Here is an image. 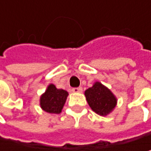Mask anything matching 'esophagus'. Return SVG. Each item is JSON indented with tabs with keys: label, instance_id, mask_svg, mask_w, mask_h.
Segmentation results:
<instances>
[{
	"label": "esophagus",
	"instance_id": "34e87169",
	"mask_svg": "<svg viewBox=\"0 0 151 151\" xmlns=\"http://www.w3.org/2000/svg\"><path fill=\"white\" fill-rule=\"evenodd\" d=\"M71 91L72 92H82V88L81 87H78V88H73Z\"/></svg>",
	"mask_w": 151,
	"mask_h": 151
}]
</instances>
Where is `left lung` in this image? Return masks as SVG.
Returning a JSON list of instances; mask_svg holds the SVG:
<instances>
[{
    "label": "left lung",
    "instance_id": "obj_1",
    "mask_svg": "<svg viewBox=\"0 0 151 151\" xmlns=\"http://www.w3.org/2000/svg\"><path fill=\"white\" fill-rule=\"evenodd\" d=\"M86 100L93 111L100 115H107L115 108L117 100L111 91L100 82L85 91Z\"/></svg>",
    "mask_w": 151,
    "mask_h": 151
}]
</instances>
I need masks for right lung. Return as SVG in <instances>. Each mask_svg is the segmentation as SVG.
Masks as SVG:
<instances>
[{"label":"right lung","instance_id":"right-lung-1","mask_svg":"<svg viewBox=\"0 0 151 151\" xmlns=\"http://www.w3.org/2000/svg\"><path fill=\"white\" fill-rule=\"evenodd\" d=\"M67 96L66 91L57 89L53 84H50L45 93L40 97V107L46 112L58 114L64 106Z\"/></svg>","mask_w":151,"mask_h":151}]
</instances>
